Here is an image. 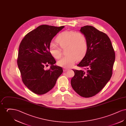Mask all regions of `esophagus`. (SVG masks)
I'll return each mask as SVG.
<instances>
[{"label": "esophagus", "mask_w": 126, "mask_h": 126, "mask_svg": "<svg viewBox=\"0 0 126 126\" xmlns=\"http://www.w3.org/2000/svg\"><path fill=\"white\" fill-rule=\"evenodd\" d=\"M69 69L68 68H63V71H64V72H66V71H67Z\"/></svg>", "instance_id": "obj_1"}]
</instances>
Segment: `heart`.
<instances>
[{"label":"heart","instance_id":"obj_1","mask_svg":"<svg viewBox=\"0 0 126 126\" xmlns=\"http://www.w3.org/2000/svg\"><path fill=\"white\" fill-rule=\"evenodd\" d=\"M56 42L62 48H66L65 56L58 61L59 65L65 68L73 66L78 59H81L86 53L88 44L85 35L81 32L74 31H65L57 36ZM49 51L57 59L62 55V49L55 43L49 45Z\"/></svg>","mask_w":126,"mask_h":126}]
</instances>
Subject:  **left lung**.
Here are the masks:
<instances>
[{
    "label": "left lung",
    "mask_w": 126,
    "mask_h": 126,
    "mask_svg": "<svg viewBox=\"0 0 126 126\" xmlns=\"http://www.w3.org/2000/svg\"><path fill=\"white\" fill-rule=\"evenodd\" d=\"M80 31L86 36L88 47L78 65L84 69H73L75 76L71 84L79 95L89 98L100 92L110 80L115 54L110 40L105 33L90 25L81 27Z\"/></svg>",
    "instance_id": "left-lung-1"
}]
</instances>
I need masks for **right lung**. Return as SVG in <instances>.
<instances>
[{"label":"right lung","instance_id":"add662e5","mask_svg":"<svg viewBox=\"0 0 126 126\" xmlns=\"http://www.w3.org/2000/svg\"><path fill=\"white\" fill-rule=\"evenodd\" d=\"M64 26L42 25L24 36L19 45L17 60L25 85L34 94L42 95L51 90L63 69L49 51L52 39ZM50 64L48 70L45 66Z\"/></svg>","mask_w":126,"mask_h":126}]
</instances>
